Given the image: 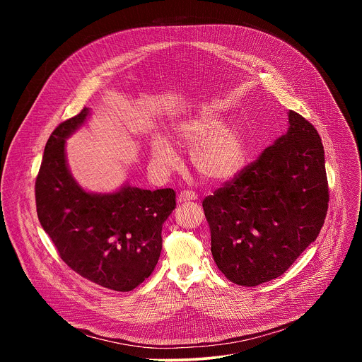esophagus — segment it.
Returning a JSON list of instances; mask_svg holds the SVG:
<instances>
[{"label": "esophagus", "instance_id": "1", "mask_svg": "<svg viewBox=\"0 0 362 362\" xmlns=\"http://www.w3.org/2000/svg\"><path fill=\"white\" fill-rule=\"evenodd\" d=\"M190 200H197V194L192 190H183L177 194V202L179 203H185V202H190Z\"/></svg>", "mask_w": 362, "mask_h": 362}]
</instances>
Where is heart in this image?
<instances>
[{
	"label": "heart",
	"instance_id": "obj_1",
	"mask_svg": "<svg viewBox=\"0 0 362 362\" xmlns=\"http://www.w3.org/2000/svg\"><path fill=\"white\" fill-rule=\"evenodd\" d=\"M173 143L192 148L190 162L206 180L226 182L235 177L246 160V143L236 124L225 123L214 112H200L173 124ZM150 158L159 172H170L179 163L175 147L162 136L150 141Z\"/></svg>",
	"mask_w": 362,
	"mask_h": 362
}]
</instances>
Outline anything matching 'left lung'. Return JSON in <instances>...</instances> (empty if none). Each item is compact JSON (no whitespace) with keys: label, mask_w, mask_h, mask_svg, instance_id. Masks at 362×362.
<instances>
[{"label":"left lung","mask_w":362,"mask_h":362,"mask_svg":"<svg viewBox=\"0 0 362 362\" xmlns=\"http://www.w3.org/2000/svg\"><path fill=\"white\" fill-rule=\"evenodd\" d=\"M288 122L286 133L259 159L203 200L214 259L242 286L281 276L317 239L327 216L321 137L292 110Z\"/></svg>","instance_id":"1"}]
</instances>
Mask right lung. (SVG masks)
<instances>
[{
	"instance_id": "1",
	"label": "right lung",
	"mask_w": 362,
	"mask_h": 362,
	"mask_svg": "<svg viewBox=\"0 0 362 362\" xmlns=\"http://www.w3.org/2000/svg\"><path fill=\"white\" fill-rule=\"evenodd\" d=\"M90 115L84 107L51 133L35 180L37 215L73 271L97 285L129 292L159 261L162 228L176 208V193L130 183L110 193L81 187L69 168L66 140Z\"/></svg>"
}]
</instances>
